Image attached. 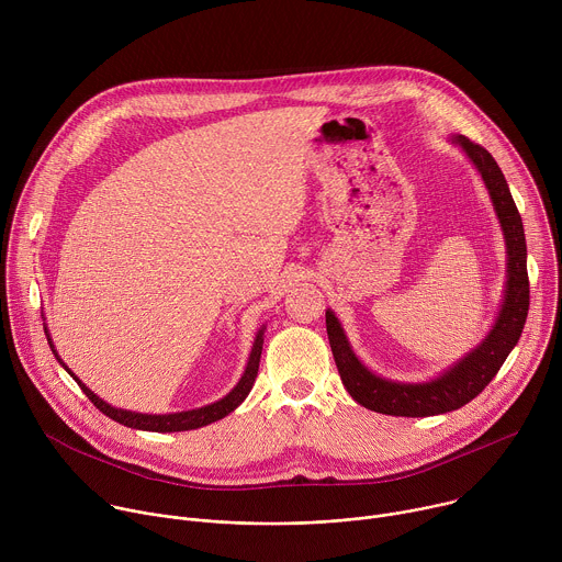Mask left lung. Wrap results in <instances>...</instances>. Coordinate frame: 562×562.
<instances>
[{"mask_svg": "<svg viewBox=\"0 0 562 562\" xmlns=\"http://www.w3.org/2000/svg\"><path fill=\"white\" fill-rule=\"evenodd\" d=\"M451 144L469 157L473 169L480 173L494 204L496 217L501 222L505 247H507V282L503 293L501 311L496 313L494 325L483 342L467 351L460 360L447 367L431 380L420 382H400L373 373L351 349L349 338L340 325V319L331 308H327V334L334 351L338 373L345 389L351 393L358 405L384 414V416H405V418H425L447 412H456L483 391L512 349L518 345L527 311H529V278H527V243L525 228L507 180L496 165L490 150L480 144H473L464 135H451Z\"/></svg>", "mask_w": 562, "mask_h": 562, "instance_id": "left-lung-1", "label": "left lung"}]
</instances>
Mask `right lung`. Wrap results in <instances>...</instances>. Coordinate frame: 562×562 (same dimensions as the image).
Instances as JSON below:
<instances>
[{"mask_svg": "<svg viewBox=\"0 0 562 562\" xmlns=\"http://www.w3.org/2000/svg\"><path fill=\"white\" fill-rule=\"evenodd\" d=\"M265 325L258 329L256 338H254V347H251V353H249V360H247V367H245V373L243 378L237 380V384L220 400H215V403L211 405H204V407H198V409H189V412H178V414H137V412H126V409H117L113 405H109L106 400H102L100 395H95L82 380H79L66 364L64 360L59 358L53 340H50V334L44 325V334H46V340H48V347L53 351V356L57 358V362L68 371V375L82 386V391L89 395L91 403L109 418H113L115 423L124 425V427H131V429H142V431H157V434H171V431H191V429H200V427H206L211 423H217L222 420L224 416H228L231 412H235L239 405L245 403V397L249 395V391L254 389V382L258 378V369H260V356H262V345H265Z\"/></svg>", "mask_w": 562, "mask_h": 562, "instance_id": "obj_1", "label": "right lung"}]
</instances>
